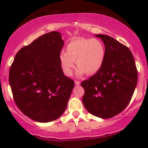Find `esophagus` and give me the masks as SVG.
<instances>
[{
	"label": "esophagus",
	"instance_id": "obj_1",
	"mask_svg": "<svg viewBox=\"0 0 148 148\" xmlns=\"http://www.w3.org/2000/svg\"><path fill=\"white\" fill-rule=\"evenodd\" d=\"M80 84L81 83L79 81H75V84L76 86H79Z\"/></svg>",
	"mask_w": 148,
	"mask_h": 148
}]
</instances>
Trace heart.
Instances as JSON below:
<instances>
[{"label":"heart","instance_id":"heart-1","mask_svg":"<svg viewBox=\"0 0 148 148\" xmlns=\"http://www.w3.org/2000/svg\"><path fill=\"white\" fill-rule=\"evenodd\" d=\"M105 58V48L102 41L96 38H78L72 40L66 46V52L59 55L60 65L64 74L71 76L75 62L79 68L78 75H93L102 66Z\"/></svg>","mask_w":148,"mask_h":148}]
</instances>
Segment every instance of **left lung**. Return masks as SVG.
Returning a JSON list of instances; mask_svg holds the SVG:
<instances>
[{"label":"left lung","instance_id":"8db88e82","mask_svg":"<svg viewBox=\"0 0 148 148\" xmlns=\"http://www.w3.org/2000/svg\"><path fill=\"white\" fill-rule=\"evenodd\" d=\"M105 46V58L98 72L81 86L82 102L91 114L109 119L122 112L132 98L137 83V70L131 50L114 38L97 34Z\"/></svg>","mask_w":148,"mask_h":148}]
</instances>
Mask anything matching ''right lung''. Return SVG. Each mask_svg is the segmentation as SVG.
Wrapping results in <instances>:
<instances>
[{"label":"right lung","instance_id":"obj_1","mask_svg":"<svg viewBox=\"0 0 148 148\" xmlns=\"http://www.w3.org/2000/svg\"><path fill=\"white\" fill-rule=\"evenodd\" d=\"M64 41L60 32L44 34L21 48L9 70V84L16 105L25 116L51 122L63 114L74 88L64 75L59 55Z\"/></svg>","mask_w":148,"mask_h":148}]
</instances>
